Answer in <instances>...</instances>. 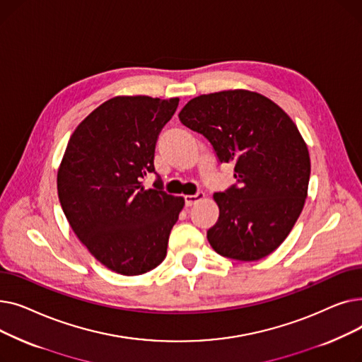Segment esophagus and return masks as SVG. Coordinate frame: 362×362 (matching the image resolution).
Wrapping results in <instances>:
<instances>
[{
    "label": "esophagus",
    "instance_id": "esophagus-1",
    "mask_svg": "<svg viewBox=\"0 0 362 362\" xmlns=\"http://www.w3.org/2000/svg\"><path fill=\"white\" fill-rule=\"evenodd\" d=\"M204 197H205V194L204 192H197L195 195H186L185 197V204L187 205V206H192L194 204H197V202H199L201 199H204Z\"/></svg>",
    "mask_w": 362,
    "mask_h": 362
}]
</instances>
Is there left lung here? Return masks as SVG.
I'll return each instance as SVG.
<instances>
[{"label": "left lung", "mask_w": 362, "mask_h": 362, "mask_svg": "<svg viewBox=\"0 0 362 362\" xmlns=\"http://www.w3.org/2000/svg\"><path fill=\"white\" fill-rule=\"evenodd\" d=\"M179 120L211 144L220 163L235 164L236 185L214 194L220 216L206 232L213 250L238 261L276 251L308 192L310 154L296 124L272 100L243 89L199 95Z\"/></svg>", "instance_id": "left-lung-1"}]
</instances>
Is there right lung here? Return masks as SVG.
I'll return each instance as SVG.
<instances>
[{"label":"right lung","mask_w":362,"mask_h":362,"mask_svg":"<svg viewBox=\"0 0 362 362\" xmlns=\"http://www.w3.org/2000/svg\"><path fill=\"white\" fill-rule=\"evenodd\" d=\"M179 98L116 97L76 127L62 160L57 189L64 216L88 251L111 272L138 276L163 262L182 197L142 180L156 173L160 132Z\"/></svg>","instance_id":"obj_1"}]
</instances>
